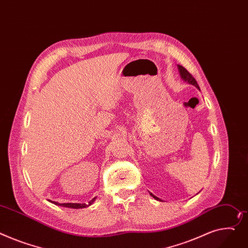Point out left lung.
Listing matches in <instances>:
<instances>
[{"instance_id": "8db88e82", "label": "left lung", "mask_w": 248, "mask_h": 248, "mask_svg": "<svg viewBox=\"0 0 248 248\" xmlns=\"http://www.w3.org/2000/svg\"><path fill=\"white\" fill-rule=\"evenodd\" d=\"M178 67V71H179V74H180V77H181V78H183L184 80H186V81H187L188 84H190V85H192V86H194L195 88H197V89H200V86L197 85V81L195 80V78L191 76V74H189L188 73V71L186 69V68H184L183 65H177ZM151 195L154 197L155 200H156V201H160L158 197H156V196H155L153 193H151Z\"/></svg>"}]
</instances>
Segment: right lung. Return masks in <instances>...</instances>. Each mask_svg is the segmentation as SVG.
I'll return each instance as SVG.
<instances>
[{
    "label": "right lung",
    "mask_w": 248,
    "mask_h": 248,
    "mask_svg": "<svg viewBox=\"0 0 248 248\" xmlns=\"http://www.w3.org/2000/svg\"><path fill=\"white\" fill-rule=\"evenodd\" d=\"M95 199H96V196L93 197V199L91 202H89L88 204H86V203H59V202H53L54 204L60 205V206H63V207H70V208H85V207H88V206L92 205V204L93 203V202L95 201Z\"/></svg>",
    "instance_id": "right-lung-1"
}]
</instances>
